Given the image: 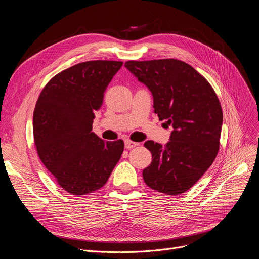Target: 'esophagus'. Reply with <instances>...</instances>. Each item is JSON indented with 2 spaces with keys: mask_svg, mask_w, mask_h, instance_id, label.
<instances>
[{
  "mask_svg": "<svg viewBox=\"0 0 259 259\" xmlns=\"http://www.w3.org/2000/svg\"><path fill=\"white\" fill-rule=\"evenodd\" d=\"M139 145V143H135V142H132V141H126L125 142V148L126 149H132L134 147H137Z\"/></svg>",
  "mask_w": 259,
  "mask_h": 259,
  "instance_id": "obj_1",
  "label": "esophagus"
}]
</instances>
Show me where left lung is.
Instances as JSON below:
<instances>
[{
    "label": "left lung",
    "instance_id": "obj_1",
    "mask_svg": "<svg viewBox=\"0 0 259 259\" xmlns=\"http://www.w3.org/2000/svg\"><path fill=\"white\" fill-rule=\"evenodd\" d=\"M125 66L151 91L159 120L174 129L165 146L144 144L152 161L143 170V179L159 193L180 195L196 184L219 153L220 100L209 81L183 61H128Z\"/></svg>",
    "mask_w": 259,
    "mask_h": 259
}]
</instances>
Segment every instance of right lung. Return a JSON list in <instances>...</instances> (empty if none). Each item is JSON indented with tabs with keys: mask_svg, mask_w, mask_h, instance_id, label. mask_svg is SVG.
I'll list each match as a JSON object with an SVG mask.
<instances>
[{
	"mask_svg": "<svg viewBox=\"0 0 259 259\" xmlns=\"http://www.w3.org/2000/svg\"><path fill=\"white\" fill-rule=\"evenodd\" d=\"M122 62L88 61L54 75L33 112L37 155L54 181L72 195L97 191L124 151V142H105L91 132L94 111Z\"/></svg>",
	"mask_w": 259,
	"mask_h": 259,
	"instance_id": "add662e5",
	"label": "right lung"
}]
</instances>
